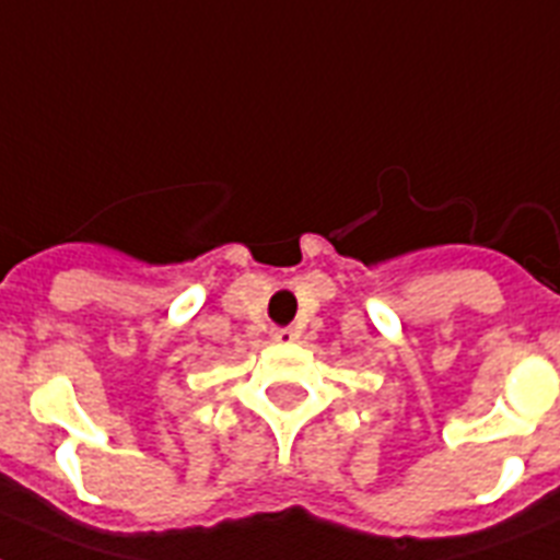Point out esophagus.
Wrapping results in <instances>:
<instances>
[{
  "mask_svg": "<svg viewBox=\"0 0 560 560\" xmlns=\"http://www.w3.org/2000/svg\"><path fill=\"white\" fill-rule=\"evenodd\" d=\"M272 341H279V345H288V341H295V330H290V327H279V330L270 332Z\"/></svg>",
  "mask_w": 560,
  "mask_h": 560,
  "instance_id": "34e87169",
  "label": "esophagus"
}]
</instances>
